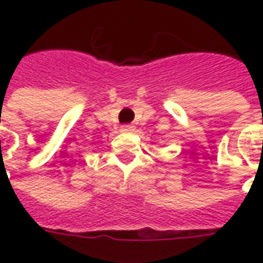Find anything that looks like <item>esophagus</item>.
I'll return each instance as SVG.
<instances>
[{
	"instance_id": "34e87169",
	"label": "esophagus",
	"mask_w": 263,
	"mask_h": 263,
	"mask_svg": "<svg viewBox=\"0 0 263 263\" xmlns=\"http://www.w3.org/2000/svg\"><path fill=\"white\" fill-rule=\"evenodd\" d=\"M121 131H122V132L135 131V126H134V125H124V126H121Z\"/></svg>"
}]
</instances>
